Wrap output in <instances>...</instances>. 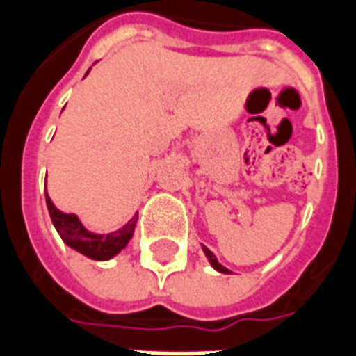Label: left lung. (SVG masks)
<instances>
[{"label": "left lung", "instance_id": "8db88e82", "mask_svg": "<svg viewBox=\"0 0 356 356\" xmlns=\"http://www.w3.org/2000/svg\"><path fill=\"white\" fill-rule=\"evenodd\" d=\"M204 251H205V254H207V259H209V262H211L213 268H215V270H218V272H222V273H230V272H228V270H226L225 266H222V264H218L217 257H215V254H213V252L209 251V249H207V247H204Z\"/></svg>", "mask_w": 356, "mask_h": 356}]
</instances>
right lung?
Returning <instances> with one entry per match:
<instances>
[{
	"label": "right lung",
	"instance_id": "right-lung-1",
	"mask_svg": "<svg viewBox=\"0 0 356 356\" xmlns=\"http://www.w3.org/2000/svg\"><path fill=\"white\" fill-rule=\"evenodd\" d=\"M47 207L51 213L52 225L56 226L58 234L62 236L65 243L92 260H109L117 252L122 251L134 236V228L138 222V215H136L120 230L111 232V234H92L81 225V220L75 215L58 211L49 196H47Z\"/></svg>",
	"mask_w": 356,
	"mask_h": 356
}]
</instances>
